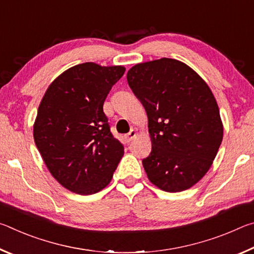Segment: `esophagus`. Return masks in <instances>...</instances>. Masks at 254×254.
Masks as SVG:
<instances>
[{
  "label": "esophagus",
  "instance_id": "obj_1",
  "mask_svg": "<svg viewBox=\"0 0 254 254\" xmlns=\"http://www.w3.org/2000/svg\"><path fill=\"white\" fill-rule=\"evenodd\" d=\"M136 136V131L135 130H131L130 132L127 133V134H126V139L127 142H131V141L134 139V137Z\"/></svg>",
  "mask_w": 254,
  "mask_h": 254
}]
</instances>
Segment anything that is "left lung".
Listing matches in <instances>:
<instances>
[{
    "instance_id": "8db88e82",
    "label": "left lung",
    "mask_w": 254,
    "mask_h": 254,
    "mask_svg": "<svg viewBox=\"0 0 254 254\" xmlns=\"http://www.w3.org/2000/svg\"><path fill=\"white\" fill-rule=\"evenodd\" d=\"M127 78L148 114L152 149L142 165L149 180L168 192L194 186L223 140L212 91L190 67L170 58L137 64Z\"/></svg>"
}]
</instances>
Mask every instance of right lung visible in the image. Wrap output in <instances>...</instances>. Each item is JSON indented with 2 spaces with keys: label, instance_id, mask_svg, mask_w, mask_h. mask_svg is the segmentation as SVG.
Segmentation results:
<instances>
[{
  "label": "right lung",
  "instance_id": "1",
  "mask_svg": "<svg viewBox=\"0 0 254 254\" xmlns=\"http://www.w3.org/2000/svg\"><path fill=\"white\" fill-rule=\"evenodd\" d=\"M124 71L122 66L76 65L58 76L41 100L34 142L54 178L76 194L106 187L123 157L103 104Z\"/></svg>",
  "mask_w": 254,
  "mask_h": 254
}]
</instances>
